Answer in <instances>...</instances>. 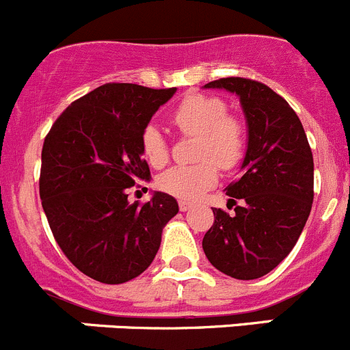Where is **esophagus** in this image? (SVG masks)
Listing matches in <instances>:
<instances>
[{"instance_id":"34e87169","label":"esophagus","mask_w":350,"mask_h":350,"mask_svg":"<svg viewBox=\"0 0 350 350\" xmlns=\"http://www.w3.org/2000/svg\"><path fill=\"white\" fill-rule=\"evenodd\" d=\"M189 208H191V203L186 202V200H181V202H179V210H181V212H186V210Z\"/></svg>"}]
</instances>
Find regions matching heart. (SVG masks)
<instances>
[{"label": "heart", "mask_w": 350, "mask_h": 350, "mask_svg": "<svg viewBox=\"0 0 350 350\" xmlns=\"http://www.w3.org/2000/svg\"><path fill=\"white\" fill-rule=\"evenodd\" d=\"M185 135L198 137L196 165H178L159 178L162 191L179 200H196L212 188L220 169H234L246 148L244 128L236 118L227 116V104L219 97L189 96L171 116ZM142 152L152 167H162L169 159V147L157 126H147L142 135Z\"/></svg>", "instance_id": "obj_1"}]
</instances>
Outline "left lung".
I'll use <instances>...</instances> for the list:
<instances>
[{"label": "left lung", "mask_w": 350, "mask_h": 350, "mask_svg": "<svg viewBox=\"0 0 350 350\" xmlns=\"http://www.w3.org/2000/svg\"><path fill=\"white\" fill-rule=\"evenodd\" d=\"M203 89L239 97L247 128L241 176L227 186L234 215L213 210L203 237L208 261L226 275L253 280L272 272L293 251L313 205V154L293 107L260 81L229 77Z\"/></svg>", "instance_id": "obj_1"}]
</instances>
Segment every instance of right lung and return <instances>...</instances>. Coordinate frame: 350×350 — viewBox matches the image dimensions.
Masks as SVG:
<instances>
[{"label":"right lung","instance_id":"add662e5","mask_svg":"<svg viewBox=\"0 0 350 350\" xmlns=\"http://www.w3.org/2000/svg\"><path fill=\"white\" fill-rule=\"evenodd\" d=\"M176 89L106 83L75 100L47 133L39 191L54 239L80 272L123 284L150 267L165 224L179 212L162 191L128 202L135 181H150L142 135Z\"/></svg>","mask_w":350,"mask_h":350}]
</instances>
